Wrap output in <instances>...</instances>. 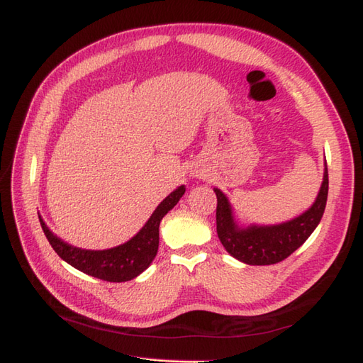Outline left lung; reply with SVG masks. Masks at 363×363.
<instances>
[{
  "instance_id": "left-lung-1",
  "label": "left lung",
  "mask_w": 363,
  "mask_h": 363,
  "mask_svg": "<svg viewBox=\"0 0 363 363\" xmlns=\"http://www.w3.org/2000/svg\"><path fill=\"white\" fill-rule=\"evenodd\" d=\"M216 194V232L224 248L238 260L248 265H272L289 257L300 248L320 224L328 194V171H324V182L318 199L309 211L289 223L271 227L239 228L232 216L225 195L215 189Z\"/></svg>"
}]
</instances>
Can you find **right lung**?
<instances>
[{
  "instance_id": "add662e5",
  "label": "right lung",
  "mask_w": 363,
  "mask_h": 363,
  "mask_svg": "<svg viewBox=\"0 0 363 363\" xmlns=\"http://www.w3.org/2000/svg\"><path fill=\"white\" fill-rule=\"evenodd\" d=\"M183 194L184 186H180L179 189L169 194L157 206L155 213L148 219V223L133 239L111 250L94 251L72 247L54 235L40 216L39 221L52 250L65 262H68L71 267L87 274V276L104 281H128L138 277L140 272H144L150 267L152 259L156 257L159 248V225L162 218L179 203Z\"/></svg>"
}]
</instances>
